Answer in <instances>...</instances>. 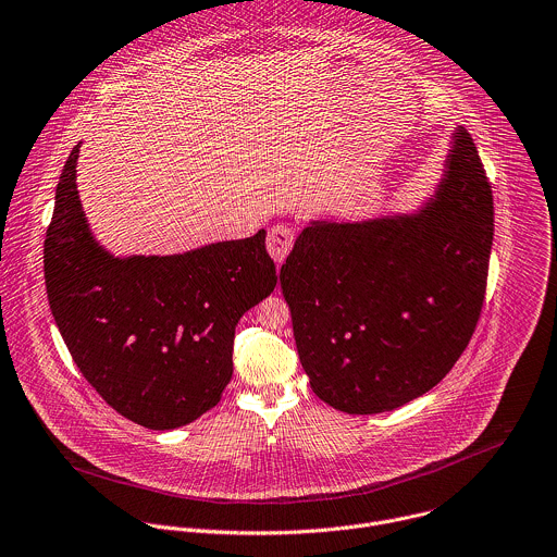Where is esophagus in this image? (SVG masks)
Segmentation results:
<instances>
[{"instance_id": "obj_1", "label": "esophagus", "mask_w": 557, "mask_h": 557, "mask_svg": "<svg viewBox=\"0 0 557 557\" xmlns=\"http://www.w3.org/2000/svg\"><path fill=\"white\" fill-rule=\"evenodd\" d=\"M293 243H295V232L290 225L286 223H280V225H273L269 230V236H267V249L271 253V258L275 262H284L286 256L290 253L293 249Z\"/></svg>"}]
</instances>
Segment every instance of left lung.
<instances>
[{"mask_svg": "<svg viewBox=\"0 0 557 557\" xmlns=\"http://www.w3.org/2000/svg\"><path fill=\"white\" fill-rule=\"evenodd\" d=\"M493 234L491 182L465 127L419 212L310 221L280 284L314 395L377 414L432 391L475 332Z\"/></svg>", "mask_w": 557, "mask_h": 557, "instance_id": "8db88e82", "label": "left lung"}]
</instances>
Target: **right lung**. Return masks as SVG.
<instances>
[{
  "label": "right lung",
  "instance_id": "add662e5",
  "mask_svg": "<svg viewBox=\"0 0 557 557\" xmlns=\"http://www.w3.org/2000/svg\"><path fill=\"white\" fill-rule=\"evenodd\" d=\"M79 145L55 186L42 264L53 321L86 382L147 430L193 423L232 380L234 330L277 284L267 232L175 256L114 258L90 234Z\"/></svg>",
  "mask_w": 557,
  "mask_h": 557
}]
</instances>
